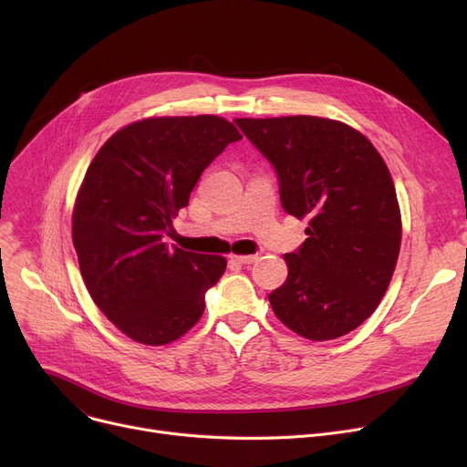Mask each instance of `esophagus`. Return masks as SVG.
<instances>
[{
    "instance_id": "esophagus-1",
    "label": "esophagus",
    "mask_w": 467,
    "mask_h": 467,
    "mask_svg": "<svg viewBox=\"0 0 467 467\" xmlns=\"http://www.w3.org/2000/svg\"><path fill=\"white\" fill-rule=\"evenodd\" d=\"M259 259V255H231V261L233 263H238V265H252Z\"/></svg>"
}]
</instances>
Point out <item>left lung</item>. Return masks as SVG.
<instances>
[{"instance_id":"8db88e82","label":"left lung","mask_w":467,"mask_h":467,"mask_svg":"<svg viewBox=\"0 0 467 467\" xmlns=\"http://www.w3.org/2000/svg\"><path fill=\"white\" fill-rule=\"evenodd\" d=\"M234 122L275 166L284 210L308 217V238L284 255L287 278L268 296L276 317L310 340L354 331L384 297L401 246L386 162L340 120L293 115Z\"/></svg>"}]
</instances>
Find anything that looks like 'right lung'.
<instances>
[{
	"label": "right lung",
	"instance_id": "obj_1",
	"mask_svg": "<svg viewBox=\"0 0 467 467\" xmlns=\"http://www.w3.org/2000/svg\"><path fill=\"white\" fill-rule=\"evenodd\" d=\"M240 138L217 115L151 117L92 159L73 206V248L92 301L132 340L168 345L201 320L227 259L168 248L164 236L208 164Z\"/></svg>",
	"mask_w": 467,
	"mask_h": 467
}]
</instances>
